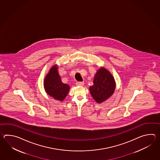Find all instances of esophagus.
<instances>
[{
    "label": "esophagus",
    "instance_id": "34e87169",
    "mask_svg": "<svg viewBox=\"0 0 160 160\" xmlns=\"http://www.w3.org/2000/svg\"><path fill=\"white\" fill-rule=\"evenodd\" d=\"M76 85L77 86H83L84 85V83L83 82H77L76 83Z\"/></svg>",
    "mask_w": 160,
    "mask_h": 160
}]
</instances>
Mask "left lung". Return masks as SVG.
<instances>
[{
  "mask_svg": "<svg viewBox=\"0 0 160 160\" xmlns=\"http://www.w3.org/2000/svg\"><path fill=\"white\" fill-rule=\"evenodd\" d=\"M94 85L90 87V92L92 98L98 103L109 98L116 88L114 79L106 68H101L95 74Z\"/></svg>",
  "mask_w": 160,
  "mask_h": 160,
  "instance_id": "8db88e82",
  "label": "left lung"
}]
</instances>
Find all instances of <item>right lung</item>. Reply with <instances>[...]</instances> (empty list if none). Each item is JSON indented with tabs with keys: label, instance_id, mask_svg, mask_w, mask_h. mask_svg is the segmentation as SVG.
<instances>
[{
	"label": "right lung",
	"instance_id": "1",
	"mask_svg": "<svg viewBox=\"0 0 160 160\" xmlns=\"http://www.w3.org/2000/svg\"><path fill=\"white\" fill-rule=\"evenodd\" d=\"M44 86L48 94L59 101H63L68 94L70 87L62 83L55 66L50 69L44 79Z\"/></svg>",
	"mask_w": 160,
	"mask_h": 160
}]
</instances>
